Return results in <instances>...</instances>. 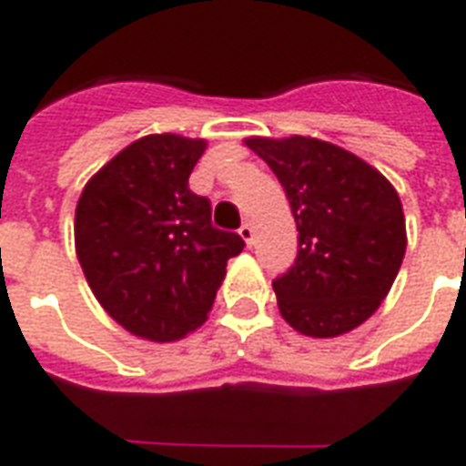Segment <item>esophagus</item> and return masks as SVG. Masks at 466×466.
Here are the masks:
<instances>
[{
  "label": "esophagus",
  "mask_w": 466,
  "mask_h": 466,
  "mask_svg": "<svg viewBox=\"0 0 466 466\" xmlns=\"http://www.w3.org/2000/svg\"><path fill=\"white\" fill-rule=\"evenodd\" d=\"M239 237H242L244 242H247V247H252L254 242V227L249 222H244L242 227H239Z\"/></svg>",
  "instance_id": "34e87169"
}]
</instances>
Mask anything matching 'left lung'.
I'll list each match as a JSON object with an SVG mask.
<instances>
[{
  "label": "left lung",
  "instance_id": "left-lung-1",
  "mask_svg": "<svg viewBox=\"0 0 466 466\" xmlns=\"http://www.w3.org/2000/svg\"><path fill=\"white\" fill-rule=\"evenodd\" d=\"M292 207L299 249L274 279L279 314L314 339L357 329L380 309L397 279L407 227L391 182L332 142L317 137H247Z\"/></svg>",
  "mask_w": 466,
  "mask_h": 466
}]
</instances>
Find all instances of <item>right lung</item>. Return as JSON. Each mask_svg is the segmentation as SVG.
I'll return each instance as SVG.
<instances>
[{"instance_id":"add662e5","label":"right lung","mask_w":466,"mask_h":466,"mask_svg":"<svg viewBox=\"0 0 466 466\" xmlns=\"http://www.w3.org/2000/svg\"><path fill=\"white\" fill-rule=\"evenodd\" d=\"M204 139L147 134L85 184L75 247L89 289L127 332L182 339L207 322L239 234L212 227L207 197L189 189Z\"/></svg>"}]
</instances>
